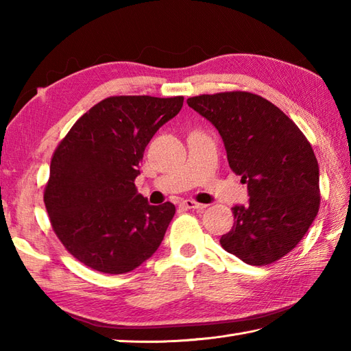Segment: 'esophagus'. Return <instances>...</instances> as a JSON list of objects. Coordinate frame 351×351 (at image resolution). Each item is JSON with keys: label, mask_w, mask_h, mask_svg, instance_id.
<instances>
[{"label": "esophagus", "mask_w": 351, "mask_h": 351, "mask_svg": "<svg viewBox=\"0 0 351 351\" xmlns=\"http://www.w3.org/2000/svg\"><path fill=\"white\" fill-rule=\"evenodd\" d=\"M181 205L185 206V208H189V210H205V208H206L205 204L195 202V200H193V199H185V200H182Z\"/></svg>", "instance_id": "esophagus-1"}]
</instances>
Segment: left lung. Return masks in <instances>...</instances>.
<instances>
[{
    "label": "left lung",
    "instance_id": "left-lung-1",
    "mask_svg": "<svg viewBox=\"0 0 351 351\" xmlns=\"http://www.w3.org/2000/svg\"><path fill=\"white\" fill-rule=\"evenodd\" d=\"M187 104L215 126L230 169L247 184L249 204L232 208L234 226L221 235V247L250 265L285 256L318 214L319 169L311 143L263 96L225 92Z\"/></svg>",
    "mask_w": 351,
    "mask_h": 351
}]
</instances>
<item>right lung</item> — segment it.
I'll return each mask as SVG.
<instances>
[{
	"label": "right lung",
	"mask_w": 351,
	"mask_h": 351,
	"mask_svg": "<svg viewBox=\"0 0 351 351\" xmlns=\"http://www.w3.org/2000/svg\"><path fill=\"white\" fill-rule=\"evenodd\" d=\"M182 104V96H111L57 146L43 200L58 240L80 263L122 274L160 247L175 205H149L134 180L147 143Z\"/></svg>",
	"instance_id": "obj_1"
}]
</instances>
